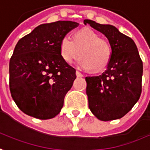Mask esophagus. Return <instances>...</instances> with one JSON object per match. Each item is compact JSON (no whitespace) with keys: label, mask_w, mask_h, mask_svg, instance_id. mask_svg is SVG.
<instances>
[{"label":"esophagus","mask_w":150,"mask_h":150,"mask_svg":"<svg viewBox=\"0 0 150 150\" xmlns=\"http://www.w3.org/2000/svg\"><path fill=\"white\" fill-rule=\"evenodd\" d=\"M75 74H76V75H77V77H82V76H83V75H82V74L80 73L79 70H76Z\"/></svg>","instance_id":"34e87169"}]
</instances>
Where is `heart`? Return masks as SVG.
Wrapping results in <instances>:
<instances>
[{
    "mask_svg": "<svg viewBox=\"0 0 150 150\" xmlns=\"http://www.w3.org/2000/svg\"><path fill=\"white\" fill-rule=\"evenodd\" d=\"M60 54L66 63L71 64L80 56V65L86 70L99 72L108 65L111 58L109 41L90 28L78 30L74 40L65 35L60 41Z\"/></svg>",
    "mask_w": 150,
    "mask_h": 150,
    "instance_id": "obj_1",
    "label": "heart"
}]
</instances>
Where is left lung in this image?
Listing matches in <instances>:
<instances>
[{"mask_svg":"<svg viewBox=\"0 0 150 150\" xmlns=\"http://www.w3.org/2000/svg\"><path fill=\"white\" fill-rule=\"evenodd\" d=\"M104 34L111 46V58L102 75L85 77L89 108L102 121L125 116L139 100L142 91L143 62L134 41L111 25L85 20Z\"/></svg>","mask_w":150,"mask_h":150,"instance_id":"8db88e82","label":"left lung"}]
</instances>
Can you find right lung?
I'll return each mask as SVG.
<instances>
[{"label":"right lung","instance_id":"1","mask_svg":"<svg viewBox=\"0 0 150 150\" xmlns=\"http://www.w3.org/2000/svg\"><path fill=\"white\" fill-rule=\"evenodd\" d=\"M79 23L70 21L40 25L19 40L10 59V91L27 115L40 120L59 114L76 78L60 54V41Z\"/></svg>","mask_w":150,"mask_h":150}]
</instances>
